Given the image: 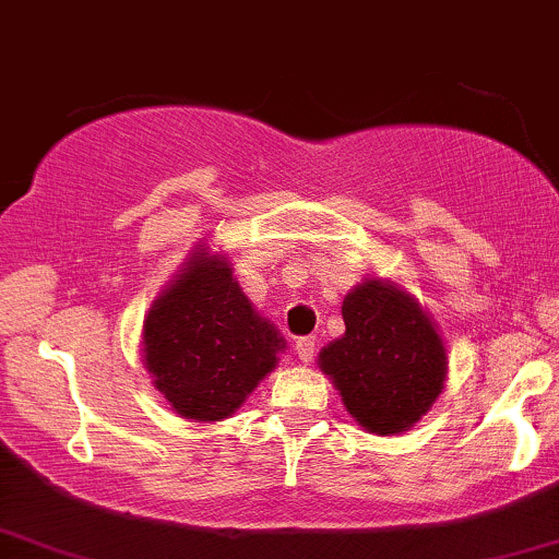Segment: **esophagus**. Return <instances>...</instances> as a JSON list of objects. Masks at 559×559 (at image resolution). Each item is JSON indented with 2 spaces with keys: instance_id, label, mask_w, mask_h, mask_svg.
<instances>
[{
  "instance_id": "34e87169",
  "label": "esophagus",
  "mask_w": 559,
  "mask_h": 559,
  "mask_svg": "<svg viewBox=\"0 0 559 559\" xmlns=\"http://www.w3.org/2000/svg\"><path fill=\"white\" fill-rule=\"evenodd\" d=\"M296 355L301 362L314 360V337H299L296 340Z\"/></svg>"
}]
</instances>
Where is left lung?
I'll use <instances>...</instances> for the list:
<instances>
[{"instance_id":"left-lung-1","label":"left lung","mask_w":559,"mask_h":559,"mask_svg":"<svg viewBox=\"0 0 559 559\" xmlns=\"http://www.w3.org/2000/svg\"><path fill=\"white\" fill-rule=\"evenodd\" d=\"M345 334L319 353V368L353 419L373 435H401L429 412L448 381V353L419 301L383 278H366L342 301Z\"/></svg>"}]
</instances>
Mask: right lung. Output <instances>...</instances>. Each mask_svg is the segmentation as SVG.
Instances as JSON below:
<instances>
[{
  "label": "right lung",
  "mask_w": 559,
  "mask_h": 559,
  "mask_svg": "<svg viewBox=\"0 0 559 559\" xmlns=\"http://www.w3.org/2000/svg\"><path fill=\"white\" fill-rule=\"evenodd\" d=\"M284 347L237 286L227 258L206 248L193 252L143 324V360L155 389L193 421L233 416Z\"/></svg>",
  "instance_id": "1"
}]
</instances>
